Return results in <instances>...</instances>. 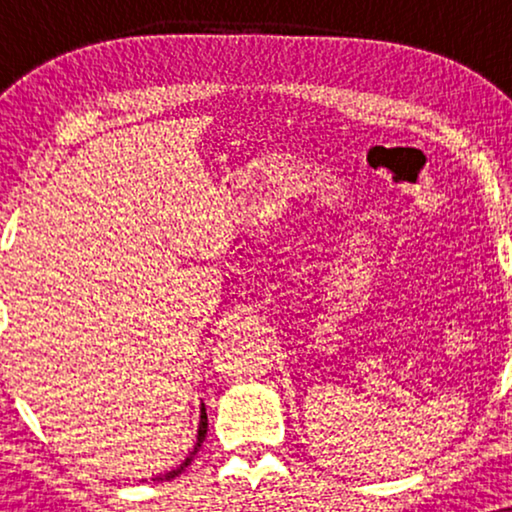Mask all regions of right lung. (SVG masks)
<instances>
[{
	"mask_svg": "<svg viewBox=\"0 0 512 512\" xmlns=\"http://www.w3.org/2000/svg\"><path fill=\"white\" fill-rule=\"evenodd\" d=\"M205 436H207V412H205V405H202V408H200V426H198V443H195L193 450L188 452V457L181 461L177 468H172V471L158 475V478H153V480H172V478H177L181 471H186V468L191 466V461L195 459V454H198V450L202 447V440H205Z\"/></svg>",
	"mask_w": 512,
	"mask_h": 512,
	"instance_id": "1",
	"label": "right lung"
}]
</instances>
